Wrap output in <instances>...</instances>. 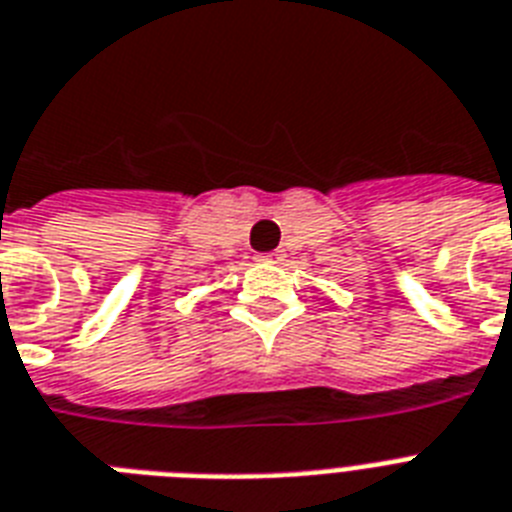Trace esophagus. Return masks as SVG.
I'll return each mask as SVG.
<instances>
[{"mask_svg":"<svg viewBox=\"0 0 512 512\" xmlns=\"http://www.w3.org/2000/svg\"><path fill=\"white\" fill-rule=\"evenodd\" d=\"M260 263H278L281 260V252H265V255H257Z\"/></svg>","mask_w":512,"mask_h":512,"instance_id":"obj_1","label":"esophagus"}]
</instances>
